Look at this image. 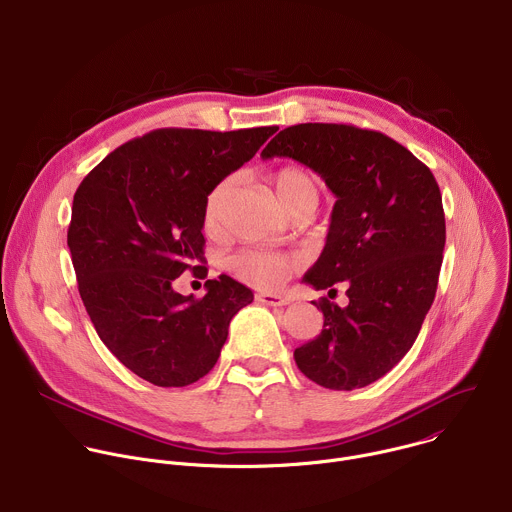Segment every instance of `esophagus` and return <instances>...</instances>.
Listing matches in <instances>:
<instances>
[{
  "mask_svg": "<svg viewBox=\"0 0 512 512\" xmlns=\"http://www.w3.org/2000/svg\"><path fill=\"white\" fill-rule=\"evenodd\" d=\"M255 299L259 303H265V305H273V307H281V305H287V299L283 295H277V293H255Z\"/></svg>",
  "mask_w": 512,
  "mask_h": 512,
  "instance_id": "1",
  "label": "esophagus"
}]
</instances>
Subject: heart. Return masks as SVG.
<instances>
[{
	"label": "heart",
	"instance_id": "1",
	"mask_svg": "<svg viewBox=\"0 0 512 512\" xmlns=\"http://www.w3.org/2000/svg\"><path fill=\"white\" fill-rule=\"evenodd\" d=\"M233 179H225L211 189L205 199L203 223L209 233H219L223 227L225 203L231 191ZM271 185L277 201L285 211H291L295 205L303 201H315L319 197V189L315 179L301 166H281L271 175ZM297 267V257L289 253L263 251V249H245L235 253L229 259V269L233 275L253 287L271 289L281 285L289 273Z\"/></svg>",
	"mask_w": 512,
	"mask_h": 512
}]
</instances>
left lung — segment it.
Masks as SVG:
<instances>
[{
	"instance_id": "left-lung-1",
	"label": "left lung",
	"mask_w": 512,
	"mask_h": 512,
	"mask_svg": "<svg viewBox=\"0 0 512 512\" xmlns=\"http://www.w3.org/2000/svg\"><path fill=\"white\" fill-rule=\"evenodd\" d=\"M261 156L309 166L337 197L303 281L315 289L346 281L350 303L313 301L323 329L293 352L295 364L323 388H364L408 354L434 301L446 243L438 183L408 148L352 124L289 126Z\"/></svg>"
}]
</instances>
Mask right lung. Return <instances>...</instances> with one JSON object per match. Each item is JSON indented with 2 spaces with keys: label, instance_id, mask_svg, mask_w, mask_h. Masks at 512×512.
I'll return each mask as SVG.
<instances>
[{
  "label": "right lung",
  "instance_id": "1",
  "mask_svg": "<svg viewBox=\"0 0 512 512\" xmlns=\"http://www.w3.org/2000/svg\"><path fill=\"white\" fill-rule=\"evenodd\" d=\"M277 126L231 132L158 128L110 152L80 183L68 247L104 346L136 376L183 388L207 376L235 313L253 301L229 275L201 299L173 281L203 269L205 199Z\"/></svg>",
  "mask_w": 512,
  "mask_h": 512
}]
</instances>
